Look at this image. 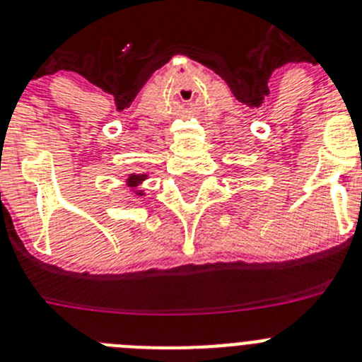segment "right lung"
Masks as SVG:
<instances>
[{
    "label": "right lung",
    "instance_id": "add662e5",
    "mask_svg": "<svg viewBox=\"0 0 362 362\" xmlns=\"http://www.w3.org/2000/svg\"><path fill=\"white\" fill-rule=\"evenodd\" d=\"M141 179H145V175H136V174H132V175H129V185H131V187H136V185L140 183ZM141 192H138V195H140Z\"/></svg>",
    "mask_w": 362,
    "mask_h": 362
}]
</instances>
